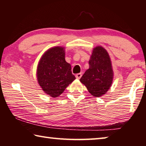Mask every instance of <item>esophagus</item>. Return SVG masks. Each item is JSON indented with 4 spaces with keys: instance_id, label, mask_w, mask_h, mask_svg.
I'll return each instance as SVG.
<instances>
[{
    "instance_id": "esophagus-1",
    "label": "esophagus",
    "mask_w": 146,
    "mask_h": 146,
    "mask_svg": "<svg viewBox=\"0 0 146 146\" xmlns=\"http://www.w3.org/2000/svg\"><path fill=\"white\" fill-rule=\"evenodd\" d=\"M75 76H76V78H77V79H80V78H81V76H82V73H77V74H76V75H75Z\"/></svg>"
}]
</instances>
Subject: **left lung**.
Listing matches in <instances>:
<instances>
[{
	"label": "left lung",
	"mask_w": 146,
	"mask_h": 146,
	"mask_svg": "<svg viewBox=\"0 0 146 146\" xmlns=\"http://www.w3.org/2000/svg\"><path fill=\"white\" fill-rule=\"evenodd\" d=\"M89 66V69L80 81L90 94L95 97H100L110 90L114 76L111 61L106 49L100 46L94 48Z\"/></svg>",
	"instance_id": "8db88e82"
}]
</instances>
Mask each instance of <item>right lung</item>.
<instances>
[{
	"mask_svg": "<svg viewBox=\"0 0 146 146\" xmlns=\"http://www.w3.org/2000/svg\"><path fill=\"white\" fill-rule=\"evenodd\" d=\"M65 48L55 46L48 49L41 56L36 68V78L44 92L57 97L75 80L71 66L65 60Z\"/></svg>",
	"mask_w": 146,
	"mask_h": 146,
	"instance_id": "obj_1",
	"label": "right lung"
}]
</instances>
